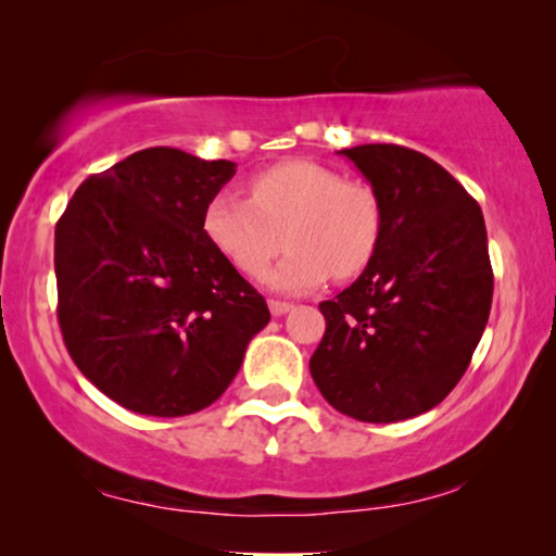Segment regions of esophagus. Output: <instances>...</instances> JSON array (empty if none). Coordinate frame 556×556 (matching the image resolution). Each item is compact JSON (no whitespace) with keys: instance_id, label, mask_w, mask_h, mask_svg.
<instances>
[{"instance_id":"34e87169","label":"esophagus","mask_w":556,"mask_h":556,"mask_svg":"<svg viewBox=\"0 0 556 556\" xmlns=\"http://www.w3.org/2000/svg\"><path fill=\"white\" fill-rule=\"evenodd\" d=\"M268 308H270L273 316H283V314H288V311H291L293 306H291V303H286V301H268Z\"/></svg>"}]
</instances>
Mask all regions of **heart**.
<instances>
[{
  "label": "heart",
  "instance_id": "1",
  "mask_svg": "<svg viewBox=\"0 0 556 556\" xmlns=\"http://www.w3.org/2000/svg\"><path fill=\"white\" fill-rule=\"evenodd\" d=\"M382 204L362 181H349L311 159H288L248 181V200L217 192L204 204L202 232L245 276H263L278 250L288 253L268 273V286L303 293L329 276L352 278L367 268L382 240Z\"/></svg>",
  "mask_w": 556,
  "mask_h": 556
}]
</instances>
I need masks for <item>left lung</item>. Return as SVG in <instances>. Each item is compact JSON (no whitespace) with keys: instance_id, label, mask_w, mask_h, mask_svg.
<instances>
[{"instance_id":"8db88e82","label":"left lung","mask_w":556,"mask_h":556,"mask_svg":"<svg viewBox=\"0 0 556 556\" xmlns=\"http://www.w3.org/2000/svg\"><path fill=\"white\" fill-rule=\"evenodd\" d=\"M382 204V240L359 278L318 303L311 377L331 407L400 422L440 405L483 337L493 270L483 212L460 181L397 143L341 149Z\"/></svg>"}]
</instances>
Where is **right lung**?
Segmentation results:
<instances>
[{
	"label": "right lung",
	"mask_w": 556,
	"mask_h": 556,
	"mask_svg": "<svg viewBox=\"0 0 556 556\" xmlns=\"http://www.w3.org/2000/svg\"><path fill=\"white\" fill-rule=\"evenodd\" d=\"M238 164L136 151L93 174L55 227L58 321L78 369L139 415L200 413L238 375L268 303L210 245L202 212Z\"/></svg>",
	"instance_id": "right-lung-1"
}]
</instances>
